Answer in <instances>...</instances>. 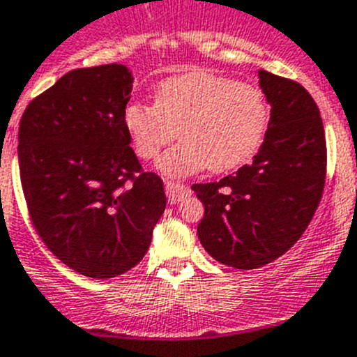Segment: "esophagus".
Instances as JSON below:
<instances>
[{"label":"esophagus","mask_w":357,"mask_h":357,"mask_svg":"<svg viewBox=\"0 0 357 357\" xmlns=\"http://www.w3.org/2000/svg\"><path fill=\"white\" fill-rule=\"evenodd\" d=\"M190 188L185 185H179V183H172L169 181L165 185V194H167V199H169V202L171 204H176V202L183 201V199L186 197V195H190Z\"/></svg>","instance_id":"1"}]
</instances>
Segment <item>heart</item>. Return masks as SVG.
Wrapping results in <instances>:
<instances>
[{
  "label": "heart",
  "instance_id": "b5f03b06",
  "mask_svg": "<svg viewBox=\"0 0 357 357\" xmlns=\"http://www.w3.org/2000/svg\"><path fill=\"white\" fill-rule=\"evenodd\" d=\"M268 124L271 107L259 86L202 70L163 79L156 102L133 101L124 108V126L144 160L158 156L179 130L183 142L158 162L169 178L243 165L261 147Z\"/></svg>",
  "mask_w": 357,
  "mask_h": 357
}]
</instances>
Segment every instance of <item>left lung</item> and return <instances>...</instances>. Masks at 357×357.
<instances>
[{
  "instance_id": "1",
  "label": "left lung",
  "mask_w": 357,
  "mask_h": 357,
  "mask_svg": "<svg viewBox=\"0 0 357 357\" xmlns=\"http://www.w3.org/2000/svg\"><path fill=\"white\" fill-rule=\"evenodd\" d=\"M271 124L252 163L220 181L192 185L204 204L197 236L222 265L252 271L282 256L311 222L326 183L319 107L294 79L259 70Z\"/></svg>"
}]
</instances>
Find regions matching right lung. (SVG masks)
<instances>
[{"label": "right lung", "instance_id": "add662e5", "mask_svg": "<svg viewBox=\"0 0 357 357\" xmlns=\"http://www.w3.org/2000/svg\"><path fill=\"white\" fill-rule=\"evenodd\" d=\"M131 86L121 63L69 70L28 105L19 124L31 222L47 249L86 278L133 268L165 211L163 181L142 171L130 147Z\"/></svg>", "mask_w": 357, "mask_h": 357}]
</instances>
